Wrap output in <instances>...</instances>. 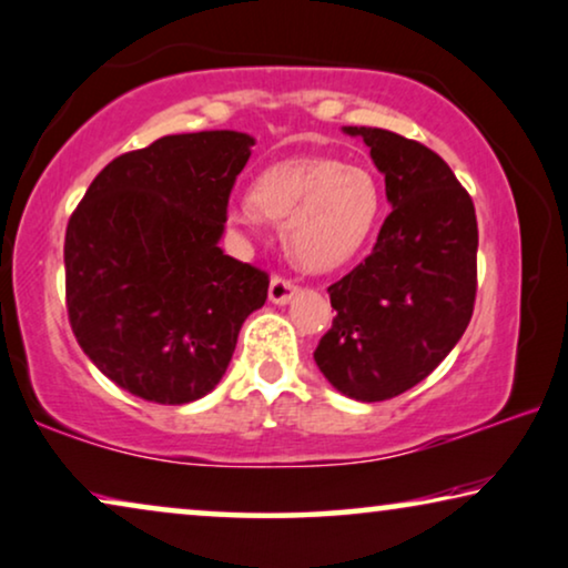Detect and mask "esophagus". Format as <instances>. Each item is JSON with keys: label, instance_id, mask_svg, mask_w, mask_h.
Instances as JSON below:
<instances>
[{"label": "esophagus", "instance_id": "34e87169", "mask_svg": "<svg viewBox=\"0 0 568 568\" xmlns=\"http://www.w3.org/2000/svg\"><path fill=\"white\" fill-rule=\"evenodd\" d=\"M296 291H298V285H293L291 280L277 277V275L270 280V301H272V304H288V301L296 296Z\"/></svg>", "mask_w": 568, "mask_h": 568}]
</instances>
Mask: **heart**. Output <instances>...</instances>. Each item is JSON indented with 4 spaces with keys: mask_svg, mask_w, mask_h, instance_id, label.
<instances>
[{
    "mask_svg": "<svg viewBox=\"0 0 568 568\" xmlns=\"http://www.w3.org/2000/svg\"><path fill=\"white\" fill-rule=\"evenodd\" d=\"M229 223L254 231L280 223L285 254L301 270H332L366 244L379 215V189L368 171L327 158H293L270 165L254 194L233 200Z\"/></svg>",
    "mask_w": 568,
    "mask_h": 568,
    "instance_id": "heart-1",
    "label": "heart"
}]
</instances>
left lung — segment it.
Wrapping results in <instances>:
<instances>
[{
    "instance_id": "1",
    "label": "left lung",
    "mask_w": 568,
    "mask_h": 568,
    "mask_svg": "<svg viewBox=\"0 0 568 568\" xmlns=\"http://www.w3.org/2000/svg\"><path fill=\"white\" fill-rule=\"evenodd\" d=\"M372 150L392 213L372 254L329 285L337 316L314 361L345 397L382 403L426 379L470 324L478 221L470 194L420 142L343 126Z\"/></svg>"
}]
</instances>
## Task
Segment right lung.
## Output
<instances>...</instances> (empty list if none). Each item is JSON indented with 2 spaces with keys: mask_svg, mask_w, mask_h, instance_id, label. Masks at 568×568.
I'll use <instances>...</instances> for the list:
<instances>
[{
  "mask_svg": "<svg viewBox=\"0 0 568 568\" xmlns=\"http://www.w3.org/2000/svg\"><path fill=\"white\" fill-rule=\"evenodd\" d=\"M254 138L169 134L105 165L64 236L67 314L95 368L158 405L215 389L267 272L223 254L225 210Z\"/></svg>",
  "mask_w": 568,
  "mask_h": 568,
  "instance_id": "right-lung-1",
  "label": "right lung"
}]
</instances>
